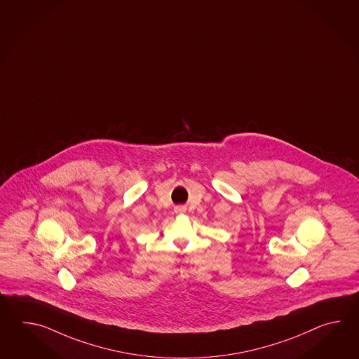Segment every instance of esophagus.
<instances>
[{"mask_svg":"<svg viewBox=\"0 0 359 359\" xmlns=\"http://www.w3.org/2000/svg\"><path fill=\"white\" fill-rule=\"evenodd\" d=\"M175 212H176L177 214H182L186 212V208L184 206H176L175 208Z\"/></svg>","mask_w":359,"mask_h":359,"instance_id":"34e87169","label":"esophagus"}]
</instances>
